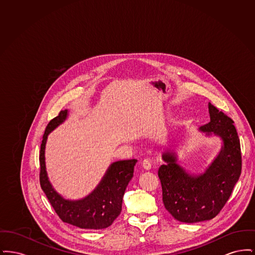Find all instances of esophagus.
<instances>
[{
	"label": "esophagus",
	"mask_w": 255,
	"mask_h": 255,
	"mask_svg": "<svg viewBox=\"0 0 255 255\" xmlns=\"http://www.w3.org/2000/svg\"><path fill=\"white\" fill-rule=\"evenodd\" d=\"M141 165H142V167L145 170L151 169V162H150V160H149L148 158H145V159H143V160L141 161Z\"/></svg>",
	"instance_id": "obj_1"
}]
</instances>
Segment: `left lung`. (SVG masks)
Returning <instances> with one entry per match:
<instances>
[{"label":"left lung","mask_w":255,"mask_h":255,"mask_svg":"<svg viewBox=\"0 0 255 255\" xmlns=\"http://www.w3.org/2000/svg\"><path fill=\"white\" fill-rule=\"evenodd\" d=\"M210 122L201 127L224 141L223 149L206 173L188 175L177 163V154L166 151L158 175L162 202L170 214L182 223H196L217 216L230 199L242 170L241 146L234 122L217 107L208 104Z\"/></svg>","instance_id":"8db88e82"}]
</instances>
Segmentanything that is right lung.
I'll list each match as a JSON object with an SVG mask.
<instances>
[{
  "label": "right lung",
  "instance_id": "add662e5",
  "mask_svg": "<svg viewBox=\"0 0 255 255\" xmlns=\"http://www.w3.org/2000/svg\"><path fill=\"white\" fill-rule=\"evenodd\" d=\"M68 111H61L46 127L40 149V185L56 214L64 222L80 229L102 230L110 227L122 212V198L133 175L136 159L113 163L97 189L80 201H68L57 194L49 183L45 166V145L49 134L64 122Z\"/></svg>",
  "mask_w": 255,
  "mask_h": 255
}]
</instances>
